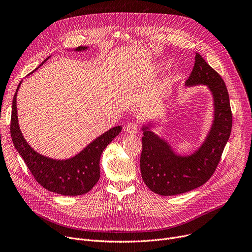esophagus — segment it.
I'll return each instance as SVG.
<instances>
[{
    "mask_svg": "<svg viewBox=\"0 0 252 252\" xmlns=\"http://www.w3.org/2000/svg\"><path fill=\"white\" fill-rule=\"evenodd\" d=\"M126 131L127 134L130 135H136L139 131V126L136 123H129L126 126Z\"/></svg>",
    "mask_w": 252,
    "mask_h": 252,
    "instance_id": "1",
    "label": "esophagus"
}]
</instances>
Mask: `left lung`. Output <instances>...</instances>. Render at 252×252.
<instances>
[{
	"mask_svg": "<svg viewBox=\"0 0 252 252\" xmlns=\"http://www.w3.org/2000/svg\"><path fill=\"white\" fill-rule=\"evenodd\" d=\"M185 85L208 87L214 97V122L199 149L187 156L178 155L165 140L151 131V124L143 126L142 178L152 192L162 196L186 193L205 184L217 169L231 135L233 118L227 87L220 75L198 53Z\"/></svg>",
	"mask_w": 252,
	"mask_h": 252,
	"instance_id": "8db88e82",
	"label": "left lung"
}]
</instances>
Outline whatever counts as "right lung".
<instances>
[{"label":"right lung","instance_id":"add662e5","mask_svg":"<svg viewBox=\"0 0 252 252\" xmlns=\"http://www.w3.org/2000/svg\"><path fill=\"white\" fill-rule=\"evenodd\" d=\"M87 49L88 47L81 46L75 51H85ZM48 59L49 57L45 61ZM21 83H19L13 98L10 126L11 138L16 150L35 181L48 191L64 196H77L88 193L99 181L100 157L103 150L121 133L123 127L118 126L110 128L69 159L57 160L46 157L30 146L22 136L18 125L16 96Z\"/></svg>","mask_w":252,"mask_h":252}]
</instances>
